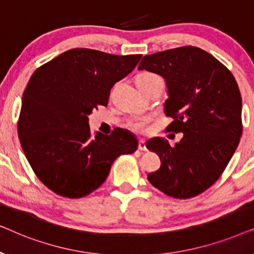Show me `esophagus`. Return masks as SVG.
<instances>
[{"instance_id":"obj_1","label":"esophagus","mask_w":254,"mask_h":254,"mask_svg":"<svg viewBox=\"0 0 254 254\" xmlns=\"http://www.w3.org/2000/svg\"><path fill=\"white\" fill-rule=\"evenodd\" d=\"M138 150H142V151L147 150V147H145V142H144V140H140V141H138Z\"/></svg>"}]
</instances>
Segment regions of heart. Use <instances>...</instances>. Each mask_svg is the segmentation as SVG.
<instances>
[{
    "label": "heart",
    "instance_id": "b5f03b06",
    "mask_svg": "<svg viewBox=\"0 0 254 254\" xmlns=\"http://www.w3.org/2000/svg\"><path fill=\"white\" fill-rule=\"evenodd\" d=\"M155 79H162V78L159 77L158 75L154 74V72L143 71L136 76L135 82H136V84H145V83L152 82V81H155ZM145 124H147V120L145 119L138 120V121H136V123L133 124V127L135 128V129H143V128L145 127Z\"/></svg>",
    "mask_w": 254,
    "mask_h": 254
}]
</instances>
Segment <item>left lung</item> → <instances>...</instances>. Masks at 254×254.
<instances>
[{"mask_svg": "<svg viewBox=\"0 0 254 254\" xmlns=\"http://www.w3.org/2000/svg\"><path fill=\"white\" fill-rule=\"evenodd\" d=\"M164 78V112L173 120L168 129L183 133L171 147L155 137L149 150L161 168L148 175L152 186L176 199L202 193L220 178L242 136V97L227 67L199 47L184 46L145 55L138 70Z\"/></svg>", "mask_w": 254, "mask_h": 254, "instance_id": "left-lung-1", "label": "left lung"}]
</instances>
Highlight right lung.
<instances>
[{
    "label": "right lung",
    "mask_w": 254,
    "mask_h": 254,
    "mask_svg": "<svg viewBox=\"0 0 254 254\" xmlns=\"http://www.w3.org/2000/svg\"><path fill=\"white\" fill-rule=\"evenodd\" d=\"M142 55H113L74 48L38 68L22 98L20 144L40 182L61 196L77 199L98 189L111 165L137 149L136 136L117 128L92 134L89 116L105 106L112 86Z\"/></svg>",
    "instance_id": "add662e5"
}]
</instances>
